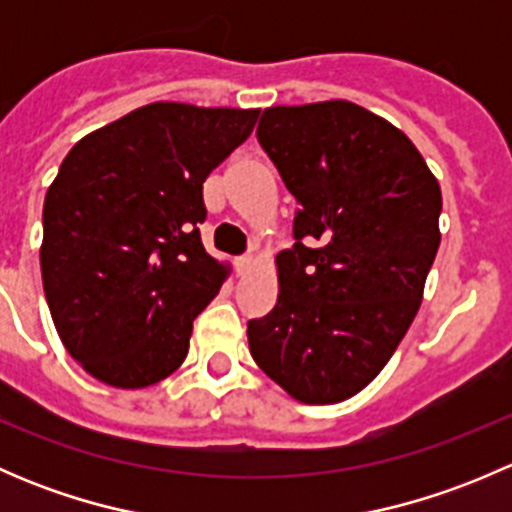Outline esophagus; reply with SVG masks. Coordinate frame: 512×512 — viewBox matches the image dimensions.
<instances>
[{
    "label": "esophagus",
    "instance_id": "1",
    "mask_svg": "<svg viewBox=\"0 0 512 512\" xmlns=\"http://www.w3.org/2000/svg\"><path fill=\"white\" fill-rule=\"evenodd\" d=\"M252 265H255V260H252V255H242V257H237L235 260V272L237 275H247V272L252 270Z\"/></svg>",
    "mask_w": 512,
    "mask_h": 512
}]
</instances>
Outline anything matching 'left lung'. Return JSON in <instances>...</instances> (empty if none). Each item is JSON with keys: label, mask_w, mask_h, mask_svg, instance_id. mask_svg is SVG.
<instances>
[{"label": "left lung", "mask_w": 512, "mask_h": 512, "mask_svg": "<svg viewBox=\"0 0 512 512\" xmlns=\"http://www.w3.org/2000/svg\"><path fill=\"white\" fill-rule=\"evenodd\" d=\"M257 141L297 200L280 294L247 322L250 354L304 404L359 394L421 307L441 188L414 143L349 101L272 106Z\"/></svg>", "instance_id": "1"}]
</instances>
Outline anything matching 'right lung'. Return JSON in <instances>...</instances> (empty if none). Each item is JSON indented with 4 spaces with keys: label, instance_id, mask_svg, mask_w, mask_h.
Returning <instances> with one entry per match:
<instances>
[{
    "label": "right lung",
    "instance_id": "obj_1",
    "mask_svg": "<svg viewBox=\"0 0 512 512\" xmlns=\"http://www.w3.org/2000/svg\"><path fill=\"white\" fill-rule=\"evenodd\" d=\"M260 111L148 103L81 138L44 198L41 280L66 352L116 389L183 364L225 267L205 252L203 183Z\"/></svg>",
    "mask_w": 512,
    "mask_h": 512
}]
</instances>
